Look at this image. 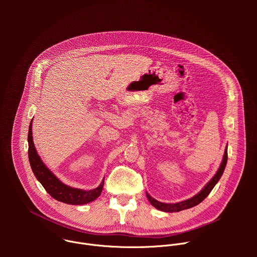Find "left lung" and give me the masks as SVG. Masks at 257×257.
<instances>
[{"instance_id":"left-lung-1","label":"left lung","mask_w":257,"mask_h":257,"mask_svg":"<svg viewBox=\"0 0 257 257\" xmlns=\"http://www.w3.org/2000/svg\"><path fill=\"white\" fill-rule=\"evenodd\" d=\"M227 161H228V150L226 148L225 150V155H224V159H223V162L221 164V167H219V169L217 170L216 174L214 175V177L207 183V184L205 185V187L198 193L196 194L195 196H193L192 198H189L187 200H184L182 202H178V203H163V202H160L158 200H156L155 198H153L150 194L146 193V196H148L149 200L151 201V203L157 207L158 209L160 210H163V211H167V212H177V211H180V210H183V209H187V208H190V207H193L197 204H199L202 200H204V198L210 193V191L213 189V187L215 186V184L217 183V181L219 180V178L222 177L223 173H224V170L226 168V165H227Z\"/></svg>"}]
</instances>
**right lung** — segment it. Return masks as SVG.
<instances>
[{
    "label": "right lung",
    "instance_id": "right-lung-1",
    "mask_svg": "<svg viewBox=\"0 0 257 257\" xmlns=\"http://www.w3.org/2000/svg\"><path fill=\"white\" fill-rule=\"evenodd\" d=\"M31 126H32V121L30 122L29 131H28L29 163L34 176L41 182V184L44 186L46 191L56 200L64 203H68V204H76V205L85 204L97 198L102 191L103 181L101 182V184L98 187L88 191L72 188L63 184V183L45 166V164L39 157L34 148L33 140H32Z\"/></svg>",
    "mask_w": 257,
    "mask_h": 257
}]
</instances>
